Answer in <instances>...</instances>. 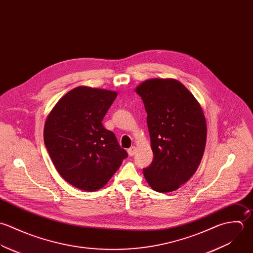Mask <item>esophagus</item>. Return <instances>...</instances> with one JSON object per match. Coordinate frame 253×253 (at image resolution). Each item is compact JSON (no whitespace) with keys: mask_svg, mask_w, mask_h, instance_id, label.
Instances as JSON below:
<instances>
[{"mask_svg":"<svg viewBox=\"0 0 253 253\" xmlns=\"http://www.w3.org/2000/svg\"><path fill=\"white\" fill-rule=\"evenodd\" d=\"M135 150H136V148H135L134 146H131L129 149H127V153H128V155H129V156H133V155H134V153H135Z\"/></svg>","mask_w":253,"mask_h":253,"instance_id":"esophagus-1","label":"esophagus"}]
</instances>
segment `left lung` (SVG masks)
<instances>
[{
    "label": "left lung",
    "instance_id": "left-lung-1",
    "mask_svg": "<svg viewBox=\"0 0 253 253\" xmlns=\"http://www.w3.org/2000/svg\"><path fill=\"white\" fill-rule=\"evenodd\" d=\"M147 113L153 161L143 169L149 185L170 192L198 168L206 144L203 110L189 90L172 79H152L135 88Z\"/></svg>",
    "mask_w": 253,
    "mask_h": 253
}]
</instances>
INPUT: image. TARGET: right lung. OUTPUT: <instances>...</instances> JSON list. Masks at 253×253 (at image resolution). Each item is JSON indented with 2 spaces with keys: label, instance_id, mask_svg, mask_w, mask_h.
<instances>
[{
  "label": "right lung",
  "instance_id": "obj_1",
  "mask_svg": "<svg viewBox=\"0 0 253 253\" xmlns=\"http://www.w3.org/2000/svg\"><path fill=\"white\" fill-rule=\"evenodd\" d=\"M117 92L79 86L64 95L47 117L44 142L69 183L86 191L102 188L127 157L102 121Z\"/></svg>",
  "mask_w": 253,
  "mask_h": 253
}]
</instances>
